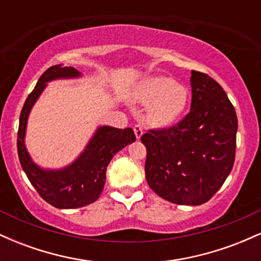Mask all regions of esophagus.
<instances>
[{
    "label": "esophagus",
    "instance_id": "obj_1",
    "mask_svg": "<svg viewBox=\"0 0 261 261\" xmlns=\"http://www.w3.org/2000/svg\"><path fill=\"white\" fill-rule=\"evenodd\" d=\"M134 131H135V135H136V139L140 140L141 136H142V134H143V127H142V125H140V124L135 125V126H134Z\"/></svg>",
    "mask_w": 261,
    "mask_h": 261
}]
</instances>
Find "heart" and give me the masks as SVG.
<instances>
[{
  "instance_id": "1",
  "label": "heart",
  "mask_w": 261,
  "mask_h": 261,
  "mask_svg": "<svg viewBox=\"0 0 261 261\" xmlns=\"http://www.w3.org/2000/svg\"><path fill=\"white\" fill-rule=\"evenodd\" d=\"M142 104H151L149 121L155 126H168L184 113L188 106L189 93L185 87L175 85L172 79L163 76L146 80L139 93Z\"/></svg>"
}]
</instances>
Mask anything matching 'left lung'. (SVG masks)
Here are the masks:
<instances>
[{
	"label": "left lung",
	"instance_id": "1",
	"mask_svg": "<svg viewBox=\"0 0 261 261\" xmlns=\"http://www.w3.org/2000/svg\"><path fill=\"white\" fill-rule=\"evenodd\" d=\"M190 112L175 126L149 130L145 172L149 188L178 205L207 202L233 168L238 121L226 92L208 74L191 71Z\"/></svg>",
	"mask_w": 261,
	"mask_h": 261
}]
</instances>
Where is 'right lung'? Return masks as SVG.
I'll use <instances>...</instances> for the list:
<instances>
[{
  "mask_svg": "<svg viewBox=\"0 0 261 261\" xmlns=\"http://www.w3.org/2000/svg\"><path fill=\"white\" fill-rule=\"evenodd\" d=\"M79 76L81 73L73 67L55 65L47 68L27 98L19 116L17 149L20 166L39 195L58 208H77L94 202L103 191L107 167L112 158L125 146L136 141L131 127L121 130L100 126L82 154L64 169L45 170L32 161L24 145L27 121L32 107L44 91L47 82Z\"/></svg>",
  "mask_w": 261,
  "mask_h": 261,
  "instance_id": "1",
  "label": "right lung"
}]
</instances>
